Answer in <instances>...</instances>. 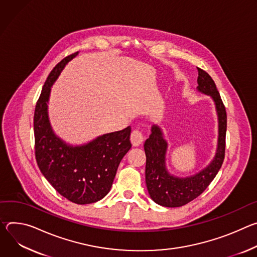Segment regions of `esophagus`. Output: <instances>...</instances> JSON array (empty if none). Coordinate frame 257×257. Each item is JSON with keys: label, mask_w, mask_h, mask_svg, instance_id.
Instances as JSON below:
<instances>
[{"label": "esophagus", "mask_w": 257, "mask_h": 257, "mask_svg": "<svg viewBox=\"0 0 257 257\" xmlns=\"http://www.w3.org/2000/svg\"><path fill=\"white\" fill-rule=\"evenodd\" d=\"M131 141L134 146H139L142 143H143L144 141V134L143 131L141 128H136L133 131L132 135H131Z\"/></svg>", "instance_id": "esophagus-1"}]
</instances>
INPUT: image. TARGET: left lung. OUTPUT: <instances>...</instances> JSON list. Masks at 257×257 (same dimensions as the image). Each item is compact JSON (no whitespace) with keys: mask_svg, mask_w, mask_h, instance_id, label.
Returning a JSON list of instances; mask_svg holds the SVG:
<instances>
[{"mask_svg":"<svg viewBox=\"0 0 257 257\" xmlns=\"http://www.w3.org/2000/svg\"><path fill=\"white\" fill-rule=\"evenodd\" d=\"M198 69V91L210 95L215 102L218 115V145L214 159L199 174L178 179L169 176L165 169L167 143L157 125L144 144L146 154V185L152 200L165 207H180L201 195L220 169L225 152L226 111L212 77L203 69Z\"/></svg>","mask_w":257,"mask_h":257,"instance_id":"left-lung-1","label":"left lung"}]
</instances>
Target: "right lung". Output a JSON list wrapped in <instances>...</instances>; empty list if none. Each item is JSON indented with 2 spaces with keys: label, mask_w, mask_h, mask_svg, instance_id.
Here are the masks:
<instances>
[{
  "label": "right lung",
  "mask_w": 257,
  "mask_h": 257,
  "mask_svg": "<svg viewBox=\"0 0 257 257\" xmlns=\"http://www.w3.org/2000/svg\"><path fill=\"white\" fill-rule=\"evenodd\" d=\"M77 52L65 57L48 75L34 115L35 154L47 181L60 195L76 204H90L104 198L118 165L131 149V126L98 137L91 143L71 147L57 138L48 119L51 85Z\"/></svg>",
  "instance_id": "add662e5"
}]
</instances>
